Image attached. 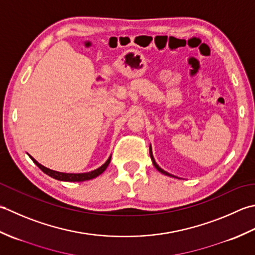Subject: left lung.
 <instances>
[{
    "instance_id": "1",
    "label": "left lung",
    "mask_w": 255,
    "mask_h": 255,
    "mask_svg": "<svg viewBox=\"0 0 255 255\" xmlns=\"http://www.w3.org/2000/svg\"><path fill=\"white\" fill-rule=\"evenodd\" d=\"M149 155H150V159H152V162H153V165L155 166V168H156L158 171H160V173L162 174H164V175H166V176H170V177H175L174 175H171V174H169V173H167V171H165L164 169H162L159 167V166L157 165V163L155 162V159H154V156H153V153H152V150H150V147H149Z\"/></svg>"
}]
</instances>
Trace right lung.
I'll list each match as a JSON object with an SVG mask.
<instances>
[{
  "label": "right lung",
  "instance_id": "add662e5",
  "mask_svg": "<svg viewBox=\"0 0 255 255\" xmlns=\"http://www.w3.org/2000/svg\"><path fill=\"white\" fill-rule=\"evenodd\" d=\"M28 156L30 157V159L33 160V162L38 166V167L44 171L45 174H47L50 177H53L57 180H61V181H85V180H90L98 177L99 175H101L103 171L107 169V167L110 164V160H111V156L108 158L107 162L103 164L100 167L95 169V170H91V171H88V173H79V174H75V173H61V171H56L53 169H49L47 167H45L41 164H39L37 160L35 158H33L30 155L28 154Z\"/></svg>",
  "mask_w": 255,
  "mask_h": 255
}]
</instances>
